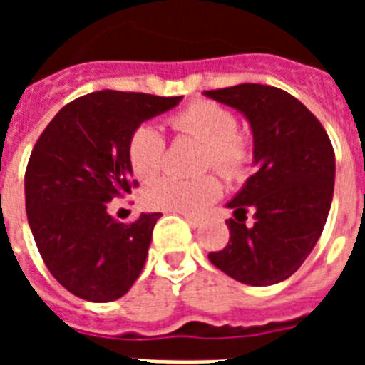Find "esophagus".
I'll use <instances>...</instances> for the list:
<instances>
[{
  "instance_id": "34e87169",
  "label": "esophagus",
  "mask_w": 365,
  "mask_h": 365,
  "mask_svg": "<svg viewBox=\"0 0 365 365\" xmlns=\"http://www.w3.org/2000/svg\"><path fill=\"white\" fill-rule=\"evenodd\" d=\"M185 217H186V221L190 222V227L197 228L202 225V217H197V215H185Z\"/></svg>"
}]
</instances>
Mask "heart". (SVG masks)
<instances>
[{"instance_id": "b5f03b06", "label": "heart", "mask_w": 365, "mask_h": 365, "mask_svg": "<svg viewBox=\"0 0 365 365\" xmlns=\"http://www.w3.org/2000/svg\"><path fill=\"white\" fill-rule=\"evenodd\" d=\"M173 130L202 143V168L214 166L232 179L243 173L250 157L247 138L235 131V117L212 100H195L172 117ZM164 137L155 125L144 124L133 131L128 144V159L138 180H151L164 160ZM221 195V185L214 175L193 180L164 177L144 192L150 208L179 214H197Z\"/></svg>"}]
</instances>
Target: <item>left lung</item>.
Masks as SVG:
<instances>
[{
  "label": "left lung",
  "mask_w": 365,
  "mask_h": 365,
  "mask_svg": "<svg viewBox=\"0 0 365 365\" xmlns=\"http://www.w3.org/2000/svg\"><path fill=\"white\" fill-rule=\"evenodd\" d=\"M240 111L252 131L256 173L227 208L230 241L208 254L212 265L245 283L267 287L291 278L312 252L334 192V151L318 118L278 87L240 83L202 93ZM255 222L245 225L246 212Z\"/></svg>",
  "instance_id": "left-lung-1"
}]
</instances>
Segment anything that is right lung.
<instances>
[{
    "instance_id": "1",
    "label": "right lung",
    "mask_w": 365,
    "mask_h": 365,
    "mask_svg": "<svg viewBox=\"0 0 365 365\" xmlns=\"http://www.w3.org/2000/svg\"><path fill=\"white\" fill-rule=\"evenodd\" d=\"M180 100L89 93L63 106L38 138L25 172L29 227L47 269L74 296L115 302L143 272L163 214H140L125 225L108 214V202L131 193L133 131Z\"/></svg>"
}]
</instances>
